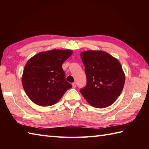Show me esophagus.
Here are the masks:
<instances>
[{
	"label": "esophagus",
	"instance_id": "esophagus-1",
	"mask_svg": "<svg viewBox=\"0 0 149 149\" xmlns=\"http://www.w3.org/2000/svg\"><path fill=\"white\" fill-rule=\"evenodd\" d=\"M72 87H73V88H75V87H76V83H73L72 84Z\"/></svg>",
	"mask_w": 149,
	"mask_h": 149
}]
</instances>
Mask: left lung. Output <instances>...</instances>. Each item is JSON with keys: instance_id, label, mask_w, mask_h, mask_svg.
<instances>
[{"instance_id": "left-lung-1", "label": "left lung", "mask_w": 149, "mask_h": 149, "mask_svg": "<svg viewBox=\"0 0 149 149\" xmlns=\"http://www.w3.org/2000/svg\"><path fill=\"white\" fill-rule=\"evenodd\" d=\"M86 84L80 92L90 105L104 108L115 102L125 83L119 61L106 52L89 50L81 54Z\"/></svg>"}]
</instances>
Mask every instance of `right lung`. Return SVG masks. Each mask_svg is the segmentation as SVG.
Returning <instances> with one entry per match:
<instances>
[{
  "mask_svg": "<svg viewBox=\"0 0 149 149\" xmlns=\"http://www.w3.org/2000/svg\"><path fill=\"white\" fill-rule=\"evenodd\" d=\"M72 54L70 50L54 49L38 54L27 61L22 82L27 95L34 103L52 106L72 88L62 68Z\"/></svg>",
  "mask_w": 149,
  "mask_h": 149,
  "instance_id": "add662e5",
  "label": "right lung"
}]
</instances>
